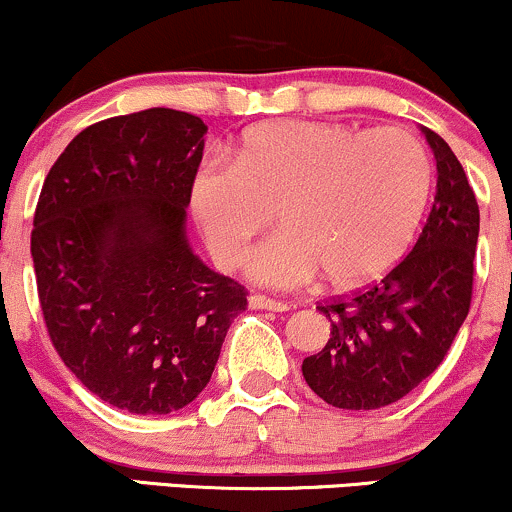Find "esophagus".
<instances>
[{"label": "esophagus", "instance_id": "34e87169", "mask_svg": "<svg viewBox=\"0 0 512 512\" xmlns=\"http://www.w3.org/2000/svg\"><path fill=\"white\" fill-rule=\"evenodd\" d=\"M249 306L251 309H261V311H290V304L287 302H278V299L263 297V294H251Z\"/></svg>", "mask_w": 512, "mask_h": 512}]
</instances>
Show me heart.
<instances>
[{
	"label": "heart",
	"instance_id": "b5f03b06",
	"mask_svg": "<svg viewBox=\"0 0 512 512\" xmlns=\"http://www.w3.org/2000/svg\"><path fill=\"white\" fill-rule=\"evenodd\" d=\"M431 179L429 153L410 131L292 119L246 131L232 162H203L189 203L222 266L242 261L278 208L285 227L251 251L246 273L273 287L326 273L338 290H359L410 251Z\"/></svg>",
	"mask_w": 512,
	"mask_h": 512
}]
</instances>
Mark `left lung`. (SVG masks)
Instances as JSON below:
<instances>
[{"instance_id":"obj_1","label":"left lung","mask_w":512,"mask_h":512,"mask_svg":"<svg viewBox=\"0 0 512 512\" xmlns=\"http://www.w3.org/2000/svg\"><path fill=\"white\" fill-rule=\"evenodd\" d=\"M436 158V196L417 244L366 292L318 306L330 338L302 374L340 410H378L431 376L453 345L472 302L479 206L460 160L422 126Z\"/></svg>"}]
</instances>
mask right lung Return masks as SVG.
<instances>
[{
    "mask_svg": "<svg viewBox=\"0 0 512 512\" xmlns=\"http://www.w3.org/2000/svg\"><path fill=\"white\" fill-rule=\"evenodd\" d=\"M208 126L150 107L83 129L42 184L30 234L54 350L90 393L131 414L182 410L208 386L239 282L186 237Z\"/></svg>",
    "mask_w": 512,
    "mask_h": 512,
    "instance_id": "1",
    "label": "right lung"
}]
</instances>
